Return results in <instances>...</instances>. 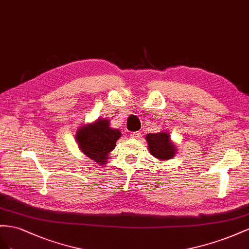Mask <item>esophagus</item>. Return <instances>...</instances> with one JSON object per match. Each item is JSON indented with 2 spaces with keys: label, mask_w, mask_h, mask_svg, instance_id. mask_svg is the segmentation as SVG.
Listing matches in <instances>:
<instances>
[{
  "label": "esophagus",
  "mask_w": 249,
  "mask_h": 249,
  "mask_svg": "<svg viewBox=\"0 0 249 249\" xmlns=\"http://www.w3.org/2000/svg\"><path fill=\"white\" fill-rule=\"evenodd\" d=\"M141 131H134V132H131L130 133V137L133 138V139H140L141 138Z\"/></svg>",
  "instance_id": "34e87169"
}]
</instances>
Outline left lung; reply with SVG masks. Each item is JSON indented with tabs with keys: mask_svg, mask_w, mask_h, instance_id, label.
I'll use <instances>...</instances> for the list:
<instances>
[{
	"mask_svg": "<svg viewBox=\"0 0 249 249\" xmlns=\"http://www.w3.org/2000/svg\"><path fill=\"white\" fill-rule=\"evenodd\" d=\"M149 151L155 159L160 160H168L174 158L176 147L170 139V134L167 131L159 133H148L146 136Z\"/></svg>",
	"mask_w": 249,
	"mask_h": 249,
	"instance_id": "1",
	"label": "left lung"
}]
</instances>
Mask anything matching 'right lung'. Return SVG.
I'll return each mask as SVG.
<instances>
[{"instance_id":"1","label":"right lung","mask_w":249,"mask_h":249,"mask_svg":"<svg viewBox=\"0 0 249 249\" xmlns=\"http://www.w3.org/2000/svg\"><path fill=\"white\" fill-rule=\"evenodd\" d=\"M120 138V130L110 128L108 119H98L94 123L83 125L75 137L80 150L99 165L108 160L109 152L115 149Z\"/></svg>"}]
</instances>
